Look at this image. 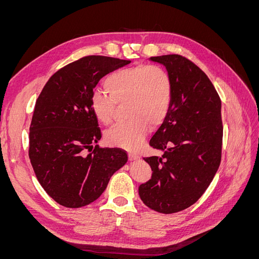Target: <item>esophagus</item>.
<instances>
[{"instance_id":"obj_1","label":"esophagus","mask_w":259,"mask_h":259,"mask_svg":"<svg viewBox=\"0 0 259 259\" xmlns=\"http://www.w3.org/2000/svg\"><path fill=\"white\" fill-rule=\"evenodd\" d=\"M136 159H138V155H137V154L132 153V152L128 153V160H130V161H134V160H136Z\"/></svg>"}]
</instances>
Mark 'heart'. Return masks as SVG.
<instances>
[{
    "mask_svg": "<svg viewBox=\"0 0 259 259\" xmlns=\"http://www.w3.org/2000/svg\"><path fill=\"white\" fill-rule=\"evenodd\" d=\"M106 89L109 95L96 94L92 109L104 125L114 122L117 105H126L125 123L106 134L107 142L128 150L142 147L150 125H160L169 110L173 95L170 76L156 65H138L122 69L108 76Z\"/></svg>",
    "mask_w": 259,
    "mask_h": 259,
    "instance_id": "1",
    "label": "heart"
}]
</instances>
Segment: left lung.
Listing matches in <instances>:
<instances>
[{"label":"left lung","mask_w":259,"mask_h":259,"mask_svg":"<svg viewBox=\"0 0 259 259\" xmlns=\"http://www.w3.org/2000/svg\"><path fill=\"white\" fill-rule=\"evenodd\" d=\"M166 68L173 95L167 115L150 140L162 156L144 160L152 175L138 188L145 204L163 214L194 204L213 180L222 160V103L207 75L180 55L151 57Z\"/></svg>","instance_id":"1"}]
</instances>
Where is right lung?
<instances>
[{"instance_id":"1","label":"right lung","mask_w":259,"mask_h":259,"mask_svg":"<svg viewBox=\"0 0 259 259\" xmlns=\"http://www.w3.org/2000/svg\"><path fill=\"white\" fill-rule=\"evenodd\" d=\"M130 62L83 57L55 72L36 99L29 158L38 183L62 206L77 208L97 200L110 177L127 162L122 149L93 147L101 132L92 101L101 77Z\"/></svg>"}]
</instances>
